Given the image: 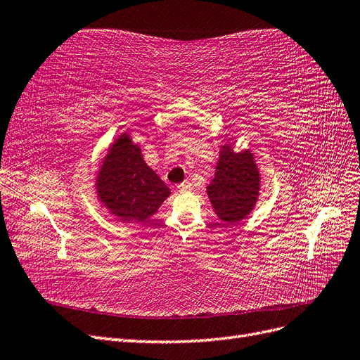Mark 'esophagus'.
Returning a JSON list of instances; mask_svg holds the SVG:
<instances>
[{
	"instance_id": "1",
	"label": "esophagus",
	"mask_w": 360,
	"mask_h": 360,
	"mask_svg": "<svg viewBox=\"0 0 360 360\" xmlns=\"http://www.w3.org/2000/svg\"><path fill=\"white\" fill-rule=\"evenodd\" d=\"M191 188H192V184H191L189 181H183V183H180L179 186H177L179 192H181V193H184V192H189V191H191Z\"/></svg>"
}]
</instances>
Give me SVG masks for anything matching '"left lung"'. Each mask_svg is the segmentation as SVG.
I'll return each mask as SVG.
<instances>
[{"mask_svg":"<svg viewBox=\"0 0 360 360\" xmlns=\"http://www.w3.org/2000/svg\"><path fill=\"white\" fill-rule=\"evenodd\" d=\"M214 213L225 224L243 221L259 195V171L249 150L236 153L233 144L221 146L214 177L207 186Z\"/></svg>","mask_w":360,"mask_h":360,"instance_id":"1","label":"left lung"}]
</instances>
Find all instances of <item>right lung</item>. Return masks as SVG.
Instances as JSON below:
<instances>
[{
	"mask_svg": "<svg viewBox=\"0 0 360 360\" xmlns=\"http://www.w3.org/2000/svg\"><path fill=\"white\" fill-rule=\"evenodd\" d=\"M97 198L118 221L139 224L153 216L169 197L160 180L134 144L129 132L120 135L103 158L96 177Z\"/></svg>",
	"mask_w": 360,
	"mask_h": 360,
	"instance_id": "obj_1",
	"label": "right lung"
}]
</instances>
